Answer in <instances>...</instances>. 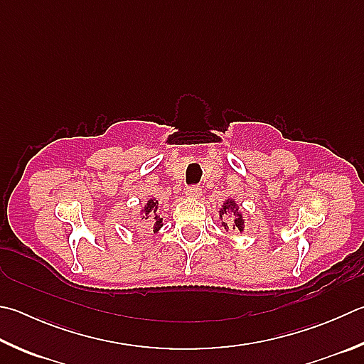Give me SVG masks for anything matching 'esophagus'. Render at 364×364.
Instances as JSON below:
<instances>
[{
  "instance_id": "1",
  "label": "esophagus",
  "mask_w": 364,
  "mask_h": 364,
  "mask_svg": "<svg viewBox=\"0 0 364 364\" xmlns=\"http://www.w3.org/2000/svg\"><path fill=\"white\" fill-rule=\"evenodd\" d=\"M200 194H202V189H200V186H191V188H188V191H186V196L189 197V199H197V197H200Z\"/></svg>"
}]
</instances>
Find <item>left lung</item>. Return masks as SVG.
I'll return each instance as SVG.
<instances>
[{"mask_svg":"<svg viewBox=\"0 0 364 364\" xmlns=\"http://www.w3.org/2000/svg\"><path fill=\"white\" fill-rule=\"evenodd\" d=\"M231 215V220L233 221V224L230 227L225 222H223V226L224 229H235V230H240V232H243V226H245V220H243V216L240 213L239 210V205H237V202L234 199H228L226 202L223 203V207L220 210V216H221V221L224 217Z\"/></svg>","mask_w":364,"mask_h":364,"instance_id":"obj_1","label":"left lung"}]
</instances>
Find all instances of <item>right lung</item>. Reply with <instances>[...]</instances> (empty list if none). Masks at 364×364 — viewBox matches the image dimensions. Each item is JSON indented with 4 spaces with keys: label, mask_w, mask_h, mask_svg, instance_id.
Listing matches in <instances>:
<instances>
[{
    "label": "right lung",
    "mask_w": 364,
    "mask_h": 364,
    "mask_svg": "<svg viewBox=\"0 0 364 364\" xmlns=\"http://www.w3.org/2000/svg\"><path fill=\"white\" fill-rule=\"evenodd\" d=\"M141 213L144 215L143 220L151 221V228H153V232H159V229L164 226V224H162V218L157 215V200L149 199L146 202V205L143 207Z\"/></svg>",
    "instance_id": "obj_1"
}]
</instances>
